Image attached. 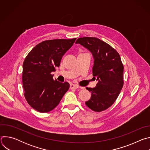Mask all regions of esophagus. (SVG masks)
<instances>
[{
  "instance_id": "obj_1",
  "label": "esophagus",
  "mask_w": 150,
  "mask_h": 150,
  "mask_svg": "<svg viewBox=\"0 0 150 150\" xmlns=\"http://www.w3.org/2000/svg\"><path fill=\"white\" fill-rule=\"evenodd\" d=\"M78 88V86L76 85H74V84H71L70 85V88L71 89H77Z\"/></svg>"
}]
</instances>
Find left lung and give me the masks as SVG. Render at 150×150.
Masks as SVG:
<instances>
[{
	"instance_id": "1",
	"label": "left lung",
	"mask_w": 150,
	"mask_h": 150,
	"mask_svg": "<svg viewBox=\"0 0 150 150\" xmlns=\"http://www.w3.org/2000/svg\"><path fill=\"white\" fill-rule=\"evenodd\" d=\"M75 43L92 53L94 59L93 76L98 80L95 88H86L91 92V97L85 104L94 112L104 111L115 103L123 86V65L120 56L110 45L96 37H81Z\"/></svg>"
}]
</instances>
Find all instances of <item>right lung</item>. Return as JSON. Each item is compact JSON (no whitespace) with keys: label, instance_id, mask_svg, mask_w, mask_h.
<instances>
[{"label":"right lung","instance_id":"obj_1","mask_svg":"<svg viewBox=\"0 0 150 150\" xmlns=\"http://www.w3.org/2000/svg\"><path fill=\"white\" fill-rule=\"evenodd\" d=\"M76 38L46 40L36 45L23 63V84L29 105L41 113L54 109L69 88V83L54 80L52 72Z\"/></svg>","mask_w":150,"mask_h":150}]
</instances>
